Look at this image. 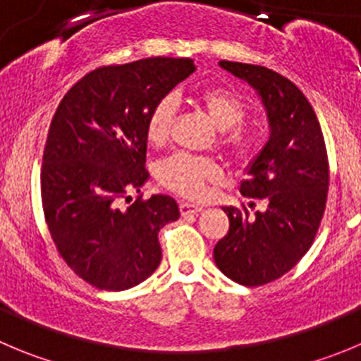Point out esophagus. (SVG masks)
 Returning a JSON list of instances; mask_svg holds the SVG:
<instances>
[{"label":"esophagus","instance_id":"34e87169","mask_svg":"<svg viewBox=\"0 0 361 361\" xmlns=\"http://www.w3.org/2000/svg\"><path fill=\"white\" fill-rule=\"evenodd\" d=\"M180 210H181V215L187 217V215H197L200 212H203V207H197V204H192V203H181Z\"/></svg>","mask_w":361,"mask_h":361}]
</instances>
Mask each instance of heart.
Listing matches in <instances>:
<instances>
[{
  "instance_id": "obj_1",
  "label": "heart",
  "mask_w": 361,
  "mask_h": 361,
  "mask_svg": "<svg viewBox=\"0 0 361 361\" xmlns=\"http://www.w3.org/2000/svg\"><path fill=\"white\" fill-rule=\"evenodd\" d=\"M197 103L219 131H226L221 139L222 149L235 160H249L257 151V139L240 128L247 116L244 99L226 89H207L200 92ZM174 116H176L174 97L167 96L157 101L146 123V135L151 144L158 146L169 139ZM219 176L221 171L215 161L185 153L173 154L158 165V180L171 190L192 200L203 196L204 185L215 181Z\"/></svg>"
}]
</instances>
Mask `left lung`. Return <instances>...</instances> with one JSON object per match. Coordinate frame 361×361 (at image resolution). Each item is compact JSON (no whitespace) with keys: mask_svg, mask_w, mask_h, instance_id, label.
Wrapping results in <instances>:
<instances>
[{"mask_svg":"<svg viewBox=\"0 0 361 361\" xmlns=\"http://www.w3.org/2000/svg\"><path fill=\"white\" fill-rule=\"evenodd\" d=\"M219 66L257 92L269 123V140L240 183L242 196L264 201L265 210L222 208L230 231L214 249L222 274L258 287L290 271L313 244L328 200V153L312 104L290 80L264 66Z\"/></svg>","mask_w":361,"mask_h":361,"instance_id":"left-lung-1","label":"left lung"}]
</instances>
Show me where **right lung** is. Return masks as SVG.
Segmentation results:
<instances>
[{
  "label": "right lung",
  "mask_w": 361,
  "mask_h": 361,
  "mask_svg": "<svg viewBox=\"0 0 361 361\" xmlns=\"http://www.w3.org/2000/svg\"><path fill=\"white\" fill-rule=\"evenodd\" d=\"M194 71V60L167 56L99 67L53 116L40 174L44 215L66 264L101 290H126L149 278L161 262L158 231L180 219L171 196L130 203L128 194L149 180L151 109Z\"/></svg>",
  "instance_id": "obj_1"
}]
</instances>
